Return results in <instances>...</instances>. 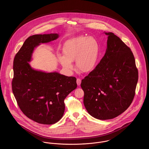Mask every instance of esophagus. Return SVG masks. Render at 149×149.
Returning <instances> with one entry per match:
<instances>
[{
    "label": "esophagus",
    "instance_id": "obj_1",
    "mask_svg": "<svg viewBox=\"0 0 149 149\" xmlns=\"http://www.w3.org/2000/svg\"><path fill=\"white\" fill-rule=\"evenodd\" d=\"M81 79H80V78H78L77 79V84L78 85H80V84H81Z\"/></svg>",
    "mask_w": 149,
    "mask_h": 149
}]
</instances>
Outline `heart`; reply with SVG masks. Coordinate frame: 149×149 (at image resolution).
Instances as JSON below:
<instances>
[{"mask_svg": "<svg viewBox=\"0 0 149 149\" xmlns=\"http://www.w3.org/2000/svg\"><path fill=\"white\" fill-rule=\"evenodd\" d=\"M64 56L58 55L60 63L67 70H72V61L76 60L78 70L83 72L92 71L98 60L99 45L93 37L78 36L68 40L64 44Z\"/></svg>", "mask_w": 149, "mask_h": 149, "instance_id": "b5f03b06", "label": "heart"}]
</instances>
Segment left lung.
I'll return each mask as SVG.
<instances>
[{"mask_svg": "<svg viewBox=\"0 0 149 149\" xmlns=\"http://www.w3.org/2000/svg\"><path fill=\"white\" fill-rule=\"evenodd\" d=\"M95 68L81 80L84 104L93 117L112 119L125 112L134 98L139 73L130 48L113 33Z\"/></svg>", "mask_w": 149, "mask_h": 149, "instance_id": "left-lung-1", "label": "left lung"}]
</instances>
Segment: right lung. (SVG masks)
<instances>
[{"instance_id":"add662e5","label":"right lung","mask_w":149,"mask_h":149,"mask_svg":"<svg viewBox=\"0 0 149 149\" xmlns=\"http://www.w3.org/2000/svg\"><path fill=\"white\" fill-rule=\"evenodd\" d=\"M58 37L56 33L29 37L13 61L12 88L17 104L29 119L43 125L54 124L62 118L64 99L77 87L75 77L37 71L29 64L35 47Z\"/></svg>"}]
</instances>
